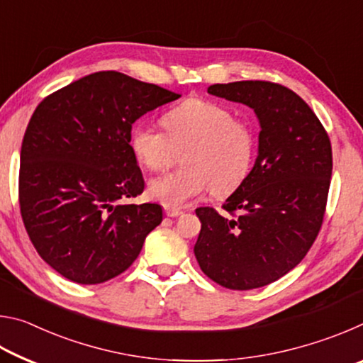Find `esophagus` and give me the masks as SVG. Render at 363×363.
I'll return each instance as SVG.
<instances>
[{"label": "esophagus", "mask_w": 363, "mask_h": 363, "mask_svg": "<svg viewBox=\"0 0 363 363\" xmlns=\"http://www.w3.org/2000/svg\"><path fill=\"white\" fill-rule=\"evenodd\" d=\"M164 214H167V216H169V218H177V216H181L182 211L174 210V208H164Z\"/></svg>", "instance_id": "obj_1"}]
</instances>
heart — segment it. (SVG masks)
<instances>
[{"instance_id": "1", "label": "heart", "mask_w": 363, "mask_h": 363, "mask_svg": "<svg viewBox=\"0 0 363 363\" xmlns=\"http://www.w3.org/2000/svg\"><path fill=\"white\" fill-rule=\"evenodd\" d=\"M167 133L138 123L131 131L134 155L152 171L169 167L176 150H184L186 169L173 171L149 182L147 192L168 208L189 200L235 189L247 176L255 152V133L248 120L233 116L224 104L192 97L163 116Z\"/></svg>"}]
</instances>
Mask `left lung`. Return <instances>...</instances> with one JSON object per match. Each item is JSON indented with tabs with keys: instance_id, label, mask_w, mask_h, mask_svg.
Segmentation results:
<instances>
[{
	"instance_id": "obj_1",
	"label": "left lung",
	"mask_w": 363,
	"mask_h": 363,
	"mask_svg": "<svg viewBox=\"0 0 363 363\" xmlns=\"http://www.w3.org/2000/svg\"><path fill=\"white\" fill-rule=\"evenodd\" d=\"M208 93L240 102L259 120L253 169L223 205L196 208L194 253L200 269L229 290H253L284 277L315 242L333 168L330 138L312 108L270 82L211 84Z\"/></svg>"
}]
</instances>
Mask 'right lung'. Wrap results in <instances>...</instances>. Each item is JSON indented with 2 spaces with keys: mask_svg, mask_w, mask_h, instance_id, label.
<instances>
[{
  "mask_svg": "<svg viewBox=\"0 0 363 363\" xmlns=\"http://www.w3.org/2000/svg\"><path fill=\"white\" fill-rule=\"evenodd\" d=\"M179 97L108 70L38 104L21 149V214L38 255L62 277L82 285L116 277L162 223L160 205L120 200L144 190L133 125Z\"/></svg>",
  "mask_w": 363,
  "mask_h": 363,
  "instance_id": "add662e5",
  "label": "right lung"
}]
</instances>
